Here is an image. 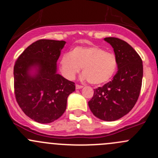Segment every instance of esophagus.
Masks as SVG:
<instances>
[{
    "label": "esophagus",
    "instance_id": "34e87169",
    "mask_svg": "<svg viewBox=\"0 0 158 158\" xmlns=\"http://www.w3.org/2000/svg\"><path fill=\"white\" fill-rule=\"evenodd\" d=\"M83 88L82 85H76V89H81V88Z\"/></svg>",
    "mask_w": 158,
    "mask_h": 158
}]
</instances>
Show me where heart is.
I'll use <instances>...</instances> for the list:
<instances>
[{
    "mask_svg": "<svg viewBox=\"0 0 158 158\" xmlns=\"http://www.w3.org/2000/svg\"><path fill=\"white\" fill-rule=\"evenodd\" d=\"M81 67L82 79L99 85L112 79L117 70L118 61L115 54L97 46H77L60 60L61 73L68 80H73Z\"/></svg>",
    "mask_w": 158,
    "mask_h": 158,
    "instance_id": "1",
    "label": "heart"
}]
</instances>
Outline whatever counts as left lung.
Wrapping results in <instances>:
<instances>
[{
	"mask_svg": "<svg viewBox=\"0 0 158 158\" xmlns=\"http://www.w3.org/2000/svg\"><path fill=\"white\" fill-rule=\"evenodd\" d=\"M112 46L118 61L113 79L94 91L88 106L94 116L115 121L127 115L137 102L142 86L143 61L127 42L115 37L105 38Z\"/></svg>",
	"mask_w": 158,
	"mask_h": 158,
	"instance_id": "left-lung-1",
	"label": "left lung"
}]
</instances>
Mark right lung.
<instances>
[{
  "instance_id": "add662e5",
  "label": "right lung",
  "mask_w": 158,
  "mask_h": 158,
  "mask_svg": "<svg viewBox=\"0 0 158 158\" xmlns=\"http://www.w3.org/2000/svg\"><path fill=\"white\" fill-rule=\"evenodd\" d=\"M65 43L38 40L24 50L15 64L16 101L24 113L37 123L59 118L66 110L67 97L75 91L73 81L56 73V62Z\"/></svg>"
}]
</instances>
